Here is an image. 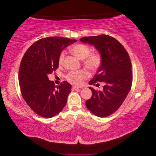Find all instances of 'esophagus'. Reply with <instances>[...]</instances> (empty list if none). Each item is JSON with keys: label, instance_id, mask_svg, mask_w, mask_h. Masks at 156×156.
Segmentation results:
<instances>
[{"label": "esophagus", "instance_id": "34e87169", "mask_svg": "<svg viewBox=\"0 0 156 156\" xmlns=\"http://www.w3.org/2000/svg\"><path fill=\"white\" fill-rule=\"evenodd\" d=\"M80 88H81V87H78V86H72V89L73 90H76V89H80Z\"/></svg>", "mask_w": 156, "mask_h": 156}]
</instances>
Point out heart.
I'll list each match as a JSON object with an SVG mask.
<instances>
[{
    "label": "heart",
    "mask_w": 156,
    "mask_h": 156,
    "mask_svg": "<svg viewBox=\"0 0 156 156\" xmlns=\"http://www.w3.org/2000/svg\"><path fill=\"white\" fill-rule=\"evenodd\" d=\"M71 51L79 59L83 60V64L91 71H96L102 65V58L98 52H91V47L83 43H78L71 47ZM65 52H60L58 56V64L62 65L65 61ZM86 70L71 71L66 76V79L69 83L74 84H80L88 77Z\"/></svg>",
    "instance_id": "obj_1"
}]
</instances>
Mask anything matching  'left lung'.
I'll return each mask as SVG.
<instances>
[{
	"mask_svg": "<svg viewBox=\"0 0 156 156\" xmlns=\"http://www.w3.org/2000/svg\"><path fill=\"white\" fill-rule=\"evenodd\" d=\"M80 41L94 45L102 58L101 66L89 83L99 87L98 82L102 83L103 89L98 91L89 87L92 96L86 101V106L96 116L107 117L119 109L131 90L130 57L121 43L110 36H85Z\"/></svg>",
	"mask_w": 156,
	"mask_h": 156,
	"instance_id": "1",
	"label": "left lung"
}]
</instances>
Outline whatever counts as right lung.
<instances>
[{"label": "right lung", "instance_id": "right-lung-1", "mask_svg": "<svg viewBox=\"0 0 156 156\" xmlns=\"http://www.w3.org/2000/svg\"><path fill=\"white\" fill-rule=\"evenodd\" d=\"M76 40L62 37H47L31 45L20 62L18 82L23 99L36 114L52 118L67 103L72 85L64 81L56 87L48 74L58 68L62 49Z\"/></svg>", "mask_w": 156, "mask_h": 156}]
</instances>
